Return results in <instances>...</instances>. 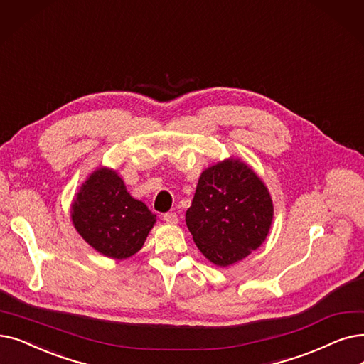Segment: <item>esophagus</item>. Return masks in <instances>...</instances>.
Instances as JSON below:
<instances>
[{
    "label": "esophagus",
    "mask_w": 364,
    "mask_h": 364,
    "mask_svg": "<svg viewBox=\"0 0 364 364\" xmlns=\"http://www.w3.org/2000/svg\"><path fill=\"white\" fill-rule=\"evenodd\" d=\"M164 220L168 225H177L178 223V215L176 213H166L164 214Z\"/></svg>",
    "instance_id": "obj_1"
}]
</instances>
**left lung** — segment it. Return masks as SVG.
Here are the masks:
<instances>
[{
	"mask_svg": "<svg viewBox=\"0 0 364 364\" xmlns=\"http://www.w3.org/2000/svg\"><path fill=\"white\" fill-rule=\"evenodd\" d=\"M272 218L264 183L247 164L229 157L200 173L186 225L202 255L226 267L264 242Z\"/></svg>",
	"mask_w": 364,
	"mask_h": 364,
	"instance_id": "obj_1",
	"label": "left lung"
}]
</instances>
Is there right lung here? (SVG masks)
Masks as SVG:
<instances>
[{
    "instance_id": "right-lung-1",
    "label": "right lung",
    "mask_w": 364,
    "mask_h": 364,
    "mask_svg": "<svg viewBox=\"0 0 364 364\" xmlns=\"http://www.w3.org/2000/svg\"><path fill=\"white\" fill-rule=\"evenodd\" d=\"M71 220L92 248L105 257L122 260L143 248L156 214L129 195L116 171L98 168L75 195Z\"/></svg>"
}]
</instances>
